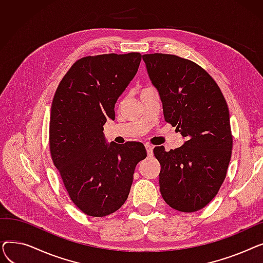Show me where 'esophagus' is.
Segmentation results:
<instances>
[{
    "label": "esophagus",
    "mask_w": 263,
    "mask_h": 263,
    "mask_svg": "<svg viewBox=\"0 0 263 263\" xmlns=\"http://www.w3.org/2000/svg\"><path fill=\"white\" fill-rule=\"evenodd\" d=\"M145 147H146V150H147V155H148L149 157L154 156V146L147 143V144H145Z\"/></svg>",
    "instance_id": "esophagus-1"
}]
</instances>
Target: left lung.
<instances>
[{
	"instance_id": "8db88e82",
	"label": "left lung",
	"mask_w": 263,
	"mask_h": 263,
	"mask_svg": "<svg viewBox=\"0 0 263 263\" xmlns=\"http://www.w3.org/2000/svg\"><path fill=\"white\" fill-rule=\"evenodd\" d=\"M151 84L162 101L164 118L185 140L154 153L161 164L160 192L173 209L195 212L222 185L231 158L229 109L215 81L201 67L171 54H145Z\"/></svg>"
}]
</instances>
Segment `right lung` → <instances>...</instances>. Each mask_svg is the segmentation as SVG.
<instances>
[{
  "mask_svg": "<svg viewBox=\"0 0 263 263\" xmlns=\"http://www.w3.org/2000/svg\"><path fill=\"white\" fill-rule=\"evenodd\" d=\"M141 53L102 54L77 61L54 95L50 117L53 163L73 203L89 216L117 211L127 200L142 143L107 144L106 118L135 77Z\"/></svg>",
  "mask_w": 263,
  "mask_h": 263,
  "instance_id": "obj_1",
  "label": "right lung"
}]
</instances>
